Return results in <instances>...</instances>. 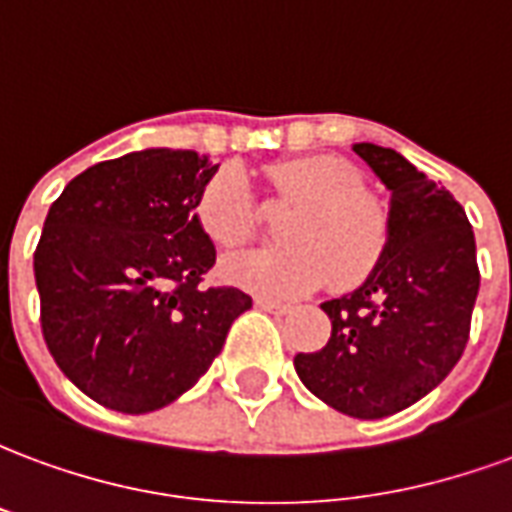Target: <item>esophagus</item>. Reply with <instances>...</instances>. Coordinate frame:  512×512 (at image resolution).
Wrapping results in <instances>:
<instances>
[{
	"label": "esophagus",
	"mask_w": 512,
	"mask_h": 512,
	"mask_svg": "<svg viewBox=\"0 0 512 512\" xmlns=\"http://www.w3.org/2000/svg\"><path fill=\"white\" fill-rule=\"evenodd\" d=\"M255 304L260 310L271 312V315H288L290 307L288 304H279V301H271V299H255Z\"/></svg>",
	"instance_id": "1"
}]
</instances>
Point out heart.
<instances>
[{"mask_svg":"<svg viewBox=\"0 0 512 512\" xmlns=\"http://www.w3.org/2000/svg\"><path fill=\"white\" fill-rule=\"evenodd\" d=\"M277 197L296 205L277 252L224 257L219 277L263 299H299L332 279L334 288H356L381 263L389 244V213L362 172L334 153L285 158L268 167ZM194 216L219 249L246 244L257 230V211L246 175L222 167L202 186Z\"/></svg>","mask_w":512,"mask_h":512,"instance_id":"b5f03b06","label":"heart"}]
</instances>
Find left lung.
<instances>
[{
	"label": "left lung",
	"mask_w": 512,
	"mask_h": 512,
	"mask_svg": "<svg viewBox=\"0 0 512 512\" xmlns=\"http://www.w3.org/2000/svg\"><path fill=\"white\" fill-rule=\"evenodd\" d=\"M354 153L389 189V244L354 293L323 301L332 337L293 365L326 406L381 419L414 406L458 365L480 271L472 224L450 191L392 147L359 142Z\"/></svg>",
	"instance_id": "1"
}]
</instances>
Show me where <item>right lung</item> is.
Segmentation results:
<instances>
[{
	"label": "right lung",
	"instance_id": "1",
	"mask_svg": "<svg viewBox=\"0 0 512 512\" xmlns=\"http://www.w3.org/2000/svg\"><path fill=\"white\" fill-rule=\"evenodd\" d=\"M219 164L147 147L101 161L51 202L35 249L40 326L54 362L95 403L147 414L208 373L238 288H202L216 249L194 202Z\"/></svg>",
	"mask_w": 512,
	"mask_h": 512
}]
</instances>
